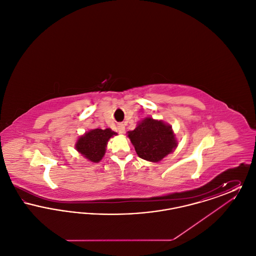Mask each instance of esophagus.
<instances>
[{
  "mask_svg": "<svg viewBox=\"0 0 256 256\" xmlns=\"http://www.w3.org/2000/svg\"><path fill=\"white\" fill-rule=\"evenodd\" d=\"M118 132H119V134H124V124H119V126H118Z\"/></svg>",
  "mask_w": 256,
  "mask_h": 256,
  "instance_id": "1",
  "label": "esophagus"
}]
</instances>
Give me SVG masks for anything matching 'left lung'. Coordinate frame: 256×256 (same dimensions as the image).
<instances>
[{
    "mask_svg": "<svg viewBox=\"0 0 256 256\" xmlns=\"http://www.w3.org/2000/svg\"><path fill=\"white\" fill-rule=\"evenodd\" d=\"M128 137L138 156L150 162L162 160L178 146L170 124L150 117L139 122L134 130L128 132Z\"/></svg>",
    "mask_w": 256,
    "mask_h": 256,
    "instance_id": "8db88e82",
    "label": "left lung"
}]
</instances>
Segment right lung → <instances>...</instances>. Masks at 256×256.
<instances>
[{
    "label": "right lung",
    "mask_w": 256,
    "mask_h": 256,
    "mask_svg": "<svg viewBox=\"0 0 256 256\" xmlns=\"http://www.w3.org/2000/svg\"><path fill=\"white\" fill-rule=\"evenodd\" d=\"M114 135L117 134L110 128L91 130L78 139L76 150L86 158L98 163L104 158L108 142Z\"/></svg>",
    "instance_id": "obj_1"
}]
</instances>
